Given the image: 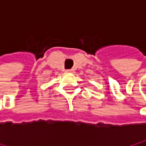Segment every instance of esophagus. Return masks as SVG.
<instances>
[{"label":"esophagus","mask_w":146,"mask_h":146,"mask_svg":"<svg viewBox=\"0 0 146 146\" xmlns=\"http://www.w3.org/2000/svg\"><path fill=\"white\" fill-rule=\"evenodd\" d=\"M67 72H68V73H73L74 72V70L73 69H68V70H66Z\"/></svg>","instance_id":"1"}]
</instances>
